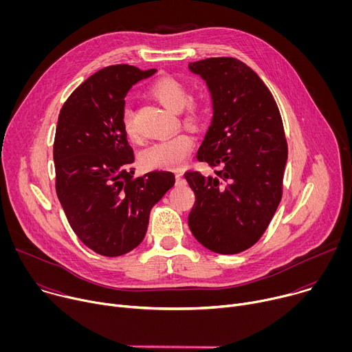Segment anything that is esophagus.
Here are the masks:
<instances>
[{
	"instance_id": "34e87169",
	"label": "esophagus",
	"mask_w": 352,
	"mask_h": 352,
	"mask_svg": "<svg viewBox=\"0 0 352 352\" xmlns=\"http://www.w3.org/2000/svg\"><path fill=\"white\" fill-rule=\"evenodd\" d=\"M175 179H177V185H184L185 184V179H184V175L181 173H178L175 175Z\"/></svg>"
}]
</instances>
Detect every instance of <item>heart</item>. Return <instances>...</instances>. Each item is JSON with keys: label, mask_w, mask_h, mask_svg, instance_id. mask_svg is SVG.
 I'll list each match as a JSON object with an SVG mask.
<instances>
[{"label": "heart", "mask_w": 352, "mask_h": 352, "mask_svg": "<svg viewBox=\"0 0 352 352\" xmlns=\"http://www.w3.org/2000/svg\"><path fill=\"white\" fill-rule=\"evenodd\" d=\"M148 93L166 109L174 113L181 111L186 126L192 129L202 126L208 116V104L204 98H190L186 85L181 80L171 76L160 78L150 86ZM122 129L131 142L139 140L133 113L129 109L122 114ZM192 146L193 142L188 133H175L143 148L139 153V164L146 170H178L190 153Z\"/></svg>", "instance_id": "b5f03b06"}]
</instances>
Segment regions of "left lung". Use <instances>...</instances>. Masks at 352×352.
Here are the masks:
<instances>
[{
    "instance_id": "obj_1",
    "label": "left lung",
    "mask_w": 352,
    "mask_h": 352,
    "mask_svg": "<svg viewBox=\"0 0 352 352\" xmlns=\"http://www.w3.org/2000/svg\"><path fill=\"white\" fill-rule=\"evenodd\" d=\"M212 96L213 118L197 160L214 177L185 173L196 200L188 224L205 248L234 255L255 245L283 195L287 140L274 98L246 64L231 57L189 63Z\"/></svg>"
}]
</instances>
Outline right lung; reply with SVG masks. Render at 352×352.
<instances>
[{"label":"right lung","mask_w":352,"mask_h":352,"mask_svg":"<svg viewBox=\"0 0 352 352\" xmlns=\"http://www.w3.org/2000/svg\"><path fill=\"white\" fill-rule=\"evenodd\" d=\"M157 69L111 65L87 78L64 103L56 129V190L69 226L96 254L121 256L144 238L152 208L174 186L171 171L133 178L122 129L129 89Z\"/></svg>","instance_id":"add662e5"}]
</instances>
